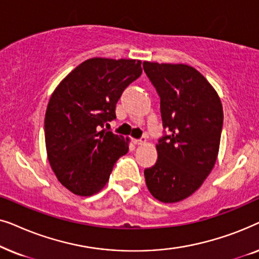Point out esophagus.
Wrapping results in <instances>:
<instances>
[{
    "label": "esophagus",
    "instance_id": "34e87169",
    "mask_svg": "<svg viewBox=\"0 0 259 259\" xmlns=\"http://www.w3.org/2000/svg\"><path fill=\"white\" fill-rule=\"evenodd\" d=\"M132 141L136 145H143V144H145L146 143V138H140V139H132Z\"/></svg>",
    "mask_w": 259,
    "mask_h": 259
}]
</instances>
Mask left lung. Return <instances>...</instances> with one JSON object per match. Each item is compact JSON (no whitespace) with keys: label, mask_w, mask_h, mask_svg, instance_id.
<instances>
[{"label":"left lung","mask_w":259,"mask_h":259,"mask_svg":"<svg viewBox=\"0 0 259 259\" xmlns=\"http://www.w3.org/2000/svg\"><path fill=\"white\" fill-rule=\"evenodd\" d=\"M160 97L162 126L158 160L144 171L147 189L162 203L186 199L201 186L218 157L223 106L211 83L183 63L144 62Z\"/></svg>","instance_id":"8db88e82"}]
</instances>
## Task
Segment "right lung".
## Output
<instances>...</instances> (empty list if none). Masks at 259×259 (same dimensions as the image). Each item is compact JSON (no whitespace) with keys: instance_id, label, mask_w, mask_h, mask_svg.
<instances>
[{"instance_id":"right-lung-1","label":"right lung","mask_w":259,"mask_h":259,"mask_svg":"<svg viewBox=\"0 0 259 259\" xmlns=\"http://www.w3.org/2000/svg\"><path fill=\"white\" fill-rule=\"evenodd\" d=\"M143 73L140 60L93 58L74 68L53 92L45 116L49 164L77 196H93L108 182L128 138L104 127L116 118L122 92Z\"/></svg>"}]
</instances>
